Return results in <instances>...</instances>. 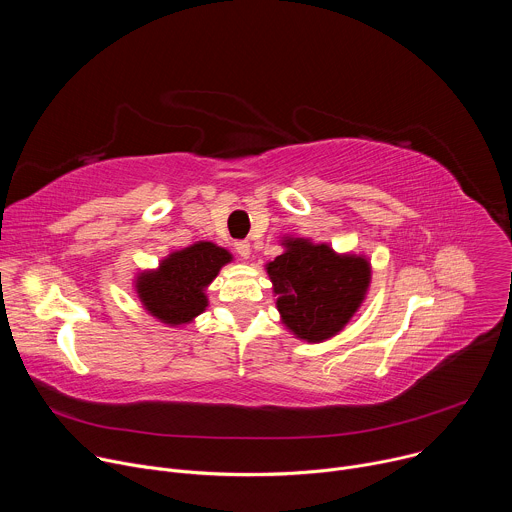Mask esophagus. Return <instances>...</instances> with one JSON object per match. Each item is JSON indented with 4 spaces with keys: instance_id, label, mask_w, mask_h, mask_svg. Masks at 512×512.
Segmentation results:
<instances>
[{
    "instance_id": "obj_1",
    "label": "esophagus",
    "mask_w": 512,
    "mask_h": 512,
    "mask_svg": "<svg viewBox=\"0 0 512 512\" xmlns=\"http://www.w3.org/2000/svg\"><path fill=\"white\" fill-rule=\"evenodd\" d=\"M235 249H237V253H239L243 259H249V255H251V243H249V241H237V243H235Z\"/></svg>"
}]
</instances>
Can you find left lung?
Segmentation results:
<instances>
[{"mask_svg": "<svg viewBox=\"0 0 512 512\" xmlns=\"http://www.w3.org/2000/svg\"><path fill=\"white\" fill-rule=\"evenodd\" d=\"M281 247L283 253L265 265L281 324L308 344L334 338L367 300L369 257L304 237H283Z\"/></svg>", "mask_w": 512, "mask_h": 512, "instance_id": "1", "label": "left lung"}]
</instances>
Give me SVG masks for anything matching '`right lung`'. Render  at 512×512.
Here are the masks:
<instances>
[{"label": "right lung", "mask_w": 512, "mask_h": 512, "mask_svg": "<svg viewBox=\"0 0 512 512\" xmlns=\"http://www.w3.org/2000/svg\"><path fill=\"white\" fill-rule=\"evenodd\" d=\"M233 255L210 241L172 251L156 269L139 271L133 289L143 310L170 328L194 322L206 308V289Z\"/></svg>", "instance_id": "1"}]
</instances>
